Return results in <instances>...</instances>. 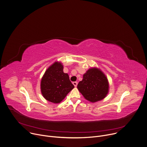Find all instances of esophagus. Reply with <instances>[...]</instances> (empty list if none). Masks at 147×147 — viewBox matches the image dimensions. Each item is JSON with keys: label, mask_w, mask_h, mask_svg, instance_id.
<instances>
[{"label": "esophagus", "mask_w": 147, "mask_h": 147, "mask_svg": "<svg viewBox=\"0 0 147 147\" xmlns=\"http://www.w3.org/2000/svg\"><path fill=\"white\" fill-rule=\"evenodd\" d=\"M73 84L74 85V86L75 87H76V86H77L78 82H73Z\"/></svg>", "instance_id": "34e87169"}]
</instances>
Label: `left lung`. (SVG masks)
<instances>
[{
  "instance_id": "1",
  "label": "left lung",
  "mask_w": 147,
  "mask_h": 147,
  "mask_svg": "<svg viewBox=\"0 0 147 147\" xmlns=\"http://www.w3.org/2000/svg\"><path fill=\"white\" fill-rule=\"evenodd\" d=\"M77 89L84 98L92 103L102 100L109 91V82L105 73L97 67L88 69L83 79L77 85Z\"/></svg>"
}]
</instances>
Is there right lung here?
<instances>
[{
  "instance_id": "obj_1",
  "label": "right lung",
  "mask_w": 147,
  "mask_h": 147,
  "mask_svg": "<svg viewBox=\"0 0 147 147\" xmlns=\"http://www.w3.org/2000/svg\"><path fill=\"white\" fill-rule=\"evenodd\" d=\"M74 88L68 74L63 72V66L56 61L45 71L40 83L41 92L44 98L51 103H59Z\"/></svg>"
}]
</instances>
